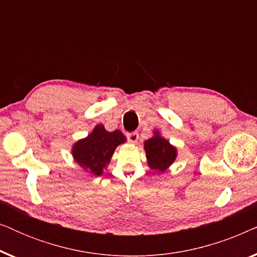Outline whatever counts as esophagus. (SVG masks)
Listing matches in <instances>:
<instances>
[{
    "label": "esophagus",
    "mask_w": 257,
    "mask_h": 257,
    "mask_svg": "<svg viewBox=\"0 0 257 257\" xmlns=\"http://www.w3.org/2000/svg\"><path fill=\"white\" fill-rule=\"evenodd\" d=\"M139 138V135L138 132H131V133H127V140L131 144H135L137 143V140Z\"/></svg>",
    "instance_id": "1"
}]
</instances>
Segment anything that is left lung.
<instances>
[{"instance_id": "1", "label": "left lung", "mask_w": 257, "mask_h": 257, "mask_svg": "<svg viewBox=\"0 0 257 257\" xmlns=\"http://www.w3.org/2000/svg\"><path fill=\"white\" fill-rule=\"evenodd\" d=\"M147 165L151 170L165 172L177 159V147L171 145L167 139L160 136L159 131H154L152 138L144 143Z\"/></svg>"}]
</instances>
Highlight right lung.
Segmentation results:
<instances>
[{
    "label": "right lung",
    "instance_id": "right-lung-1",
    "mask_svg": "<svg viewBox=\"0 0 257 257\" xmlns=\"http://www.w3.org/2000/svg\"><path fill=\"white\" fill-rule=\"evenodd\" d=\"M126 143L121 131L108 132L104 125H96L86 138L73 144L71 153L73 159L83 170L93 175L103 174V170L110 164L114 150Z\"/></svg>",
    "mask_w": 257,
    "mask_h": 257
}]
</instances>
